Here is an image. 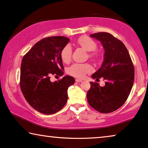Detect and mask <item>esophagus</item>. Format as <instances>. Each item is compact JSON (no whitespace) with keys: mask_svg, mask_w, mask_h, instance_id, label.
<instances>
[{"mask_svg":"<svg viewBox=\"0 0 148 148\" xmlns=\"http://www.w3.org/2000/svg\"><path fill=\"white\" fill-rule=\"evenodd\" d=\"M76 82H82V80H80V79H76Z\"/></svg>","mask_w":148,"mask_h":148,"instance_id":"obj_1","label":"esophagus"}]
</instances>
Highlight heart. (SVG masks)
I'll return each instance as SVG.
<instances>
[{
	"mask_svg": "<svg viewBox=\"0 0 148 148\" xmlns=\"http://www.w3.org/2000/svg\"><path fill=\"white\" fill-rule=\"evenodd\" d=\"M77 44L84 49L88 52H92L95 51L97 47V44L94 40H92L90 37L86 36H80L76 41ZM72 47L70 45H66L63 47L60 51V57L63 62L68 63L70 61L72 57ZM95 56L94 53H90L89 57L90 58H93ZM91 70V68L88 64H74L68 68L67 72L71 76L77 78H82L86 73Z\"/></svg>",
	"mask_w": 148,
	"mask_h": 148,
	"instance_id": "heart-1",
	"label": "heart"
}]
</instances>
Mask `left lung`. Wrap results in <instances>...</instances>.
Returning <instances> with one entry per match:
<instances>
[{"label": "left lung", "mask_w": 148, "mask_h": 148, "mask_svg": "<svg viewBox=\"0 0 148 148\" xmlns=\"http://www.w3.org/2000/svg\"><path fill=\"white\" fill-rule=\"evenodd\" d=\"M99 40L104 49L101 66L91 77L103 78L106 84L90 82L86 94L89 105L101 113H110L119 109L127 101L133 85L135 70L127 49L119 39L107 32L90 34Z\"/></svg>", "instance_id": "left-lung-1"}]
</instances>
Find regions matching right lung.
<instances>
[{
    "mask_svg": "<svg viewBox=\"0 0 148 148\" xmlns=\"http://www.w3.org/2000/svg\"><path fill=\"white\" fill-rule=\"evenodd\" d=\"M69 42L64 36L45 38L32 47L21 61V92L29 105L40 113H56L68 101V87L74 84V78L66 76L53 82L50 78L64 74L60 51Z\"/></svg>",
    "mask_w": 148,
    "mask_h": 148,
    "instance_id": "obj_1",
    "label": "right lung"
}]
</instances>
